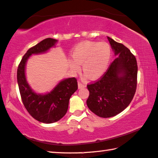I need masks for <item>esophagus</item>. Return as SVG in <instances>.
<instances>
[{"label":"esophagus","instance_id":"34e87169","mask_svg":"<svg viewBox=\"0 0 158 158\" xmlns=\"http://www.w3.org/2000/svg\"><path fill=\"white\" fill-rule=\"evenodd\" d=\"M77 86H78V89H81V88H83V87H85L86 85H85L81 83V82H78V83H77Z\"/></svg>","mask_w":158,"mask_h":158}]
</instances>
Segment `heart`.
I'll return each instance as SVG.
<instances>
[{"label":"heart","mask_w":158,"mask_h":158,"mask_svg":"<svg viewBox=\"0 0 158 158\" xmlns=\"http://www.w3.org/2000/svg\"><path fill=\"white\" fill-rule=\"evenodd\" d=\"M73 59L69 60L71 71H80L79 64H82V71L91 79H98L105 73L110 66L111 49L106 42L85 41L77 44L72 52Z\"/></svg>","instance_id":"heart-1"}]
</instances>
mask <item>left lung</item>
<instances>
[{"instance_id":"obj_1","label":"left lung","mask_w":158,"mask_h":158,"mask_svg":"<svg viewBox=\"0 0 158 158\" xmlns=\"http://www.w3.org/2000/svg\"><path fill=\"white\" fill-rule=\"evenodd\" d=\"M117 56L104 76L87 85L89 92L87 105L99 117L114 116L129 105L137 86V61L130 50L122 44L107 37Z\"/></svg>"}]
</instances>
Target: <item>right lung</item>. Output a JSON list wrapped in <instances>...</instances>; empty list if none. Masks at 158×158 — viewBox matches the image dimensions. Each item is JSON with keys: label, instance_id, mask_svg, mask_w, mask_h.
I'll list each match as a JSON object with an SVG mask.
<instances>
[{"label": "right lung", "instance_id": "right-lung-1", "mask_svg": "<svg viewBox=\"0 0 158 158\" xmlns=\"http://www.w3.org/2000/svg\"><path fill=\"white\" fill-rule=\"evenodd\" d=\"M58 40L47 38L30 48L19 64L17 79L24 106L34 118L40 122L52 123L64 117L69 108V99L77 89L75 77L63 79L52 90L44 94L37 93L27 81L25 69L27 60L31 55L47 53L56 47Z\"/></svg>", "mask_w": 158, "mask_h": 158}]
</instances>
